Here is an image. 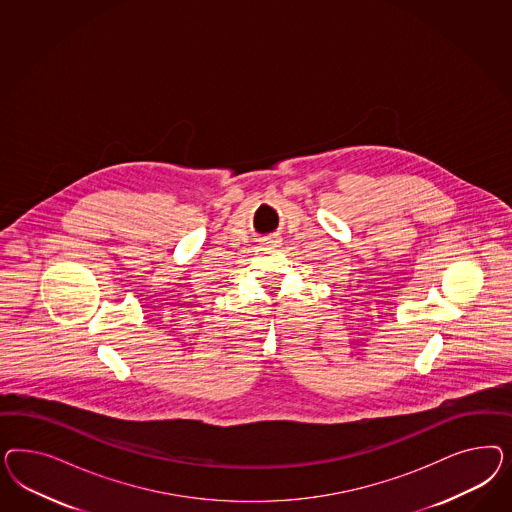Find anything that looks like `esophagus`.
I'll use <instances>...</instances> for the list:
<instances>
[{"instance_id": "obj_1", "label": "esophagus", "mask_w": 512, "mask_h": 512, "mask_svg": "<svg viewBox=\"0 0 512 512\" xmlns=\"http://www.w3.org/2000/svg\"><path fill=\"white\" fill-rule=\"evenodd\" d=\"M266 244H272V246H278L279 240H270V242H266Z\"/></svg>"}]
</instances>
